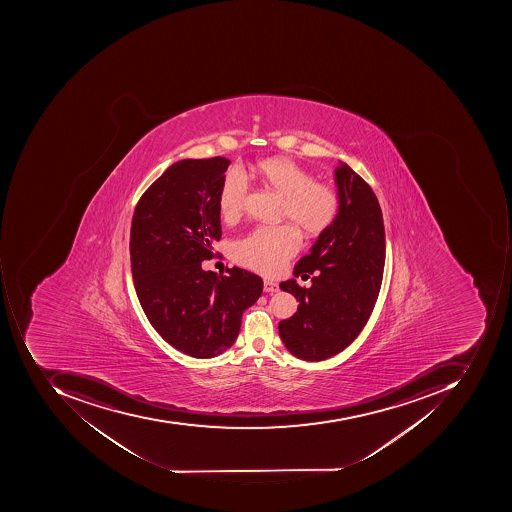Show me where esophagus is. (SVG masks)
I'll list each match as a JSON object with an SVG mask.
<instances>
[{
	"label": "esophagus",
	"mask_w": 512,
	"mask_h": 512,
	"mask_svg": "<svg viewBox=\"0 0 512 512\" xmlns=\"http://www.w3.org/2000/svg\"><path fill=\"white\" fill-rule=\"evenodd\" d=\"M263 289L264 292H269V294H272V292H278V284L272 280H264Z\"/></svg>",
	"instance_id": "obj_1"
}]
</instances>
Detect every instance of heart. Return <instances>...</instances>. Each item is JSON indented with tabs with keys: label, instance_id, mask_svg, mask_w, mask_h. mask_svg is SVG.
<instances>
[{
	"label": "heart",
	"instance_id": "heart-1",
	"mask_svg": "<svg viewBox=\"0 0 512 512\" xmlns=\"http://www.w3.org/2000/svg\"><path fill=\"white\" fill-rule=\"evenodd\" d=\"M264 184L283 197V217L292 218L308 235H318L334 223L340 211V197L329 184L317 183L314 175L291 160H266L258 166ZM249 194V178L240 167L224 175L218 194V209L226 221L243 211ZM301 246V235L294 224L261 226L243 235L232 246L238 264L264 275L283 269Z\"/></svg>",
	"mask_w": 512,
	"mask_h": 512
}]
</instances>
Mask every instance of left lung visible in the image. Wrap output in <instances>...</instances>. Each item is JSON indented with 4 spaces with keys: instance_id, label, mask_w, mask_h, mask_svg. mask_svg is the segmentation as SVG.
Returning <instances> with one entry per match:
<instances>
[{
    "instance_id": "1",
    "label": "left lung",
    "mask_w": 512,
    "mask_h": 512,
    "mask_svg": "<svg viewBox=\"0 0 512 512\" xmlns=\"http://www.w3.org/2000/svg\"><path fill=\"white\" fill-rule=\"evenodd\" d=\"M335 184L337 218L294 269L295 277L315 272L311 288H301L294 278L280 283L300 304L291 318L280 321L278 332L288 351L306 361L334 357L358 337L385 269V224L374 191L343 161L335 169Z\"/></svg>"
}]
</instances>
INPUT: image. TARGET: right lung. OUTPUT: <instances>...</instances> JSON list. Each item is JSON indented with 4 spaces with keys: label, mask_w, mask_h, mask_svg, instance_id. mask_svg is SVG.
Segmentation results:
<instances>
[{
    "label": "right lung",
    "mask_w": 512,
    "mask_h": 512,
    "mask_svg": "<svg viewBox=\"0 0 512 512\" xmlns=\"http://www.w3.org/2000/svg\"><path fill=\"white\" fill-rule=\"evenodd\" d=\"M229 164L223 157L177 161L141 195L132 217L131 268L141 308L163 340L195 358L231 348L241 315L263 292L252 272L201 268L221 238L218 194Z\"/></svg>",
    "instance_id": "obj_1"
}]
</instances>
